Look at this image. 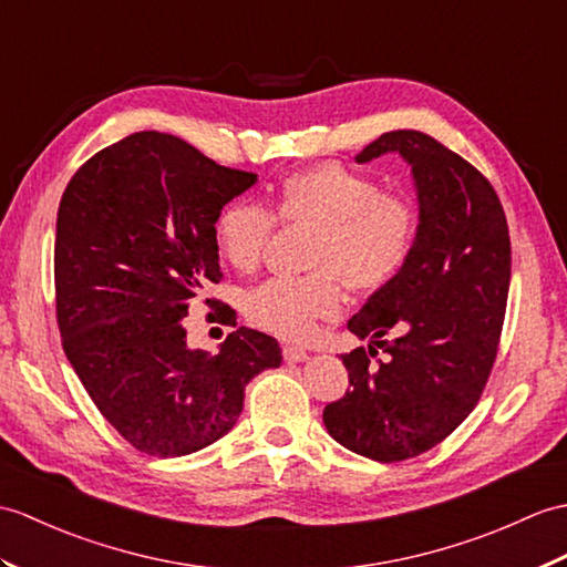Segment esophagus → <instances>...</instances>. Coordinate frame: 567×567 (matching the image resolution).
I'll return each instance as SVG.
<instances>
[{
	"label": "esophagus",
	"mask_w": 567,
	"mask_h": 567,
	"mask_svg": "<svg viewBox=\"0 0 567 567\" xmlns=\"http://www.w3.org/2000/svg\"><path fill=\"white\" fill-rule=\"evenodd\" d=\"M282 358L287 364H297V362H307L309 360V352L295 348V346H285L282 348Z\"/></svg>",
	"instance_id": "34e87169"
}]
</instances>
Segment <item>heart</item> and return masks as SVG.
<instances>
[{
  "instance_id": "obj_1",
  "label": "heart",
  "mask_w": 567,
  "mask_h": 567,
  "mask_svg": "<svg viewBox=\"0 0 567 567\" xmlns=\"http://www.w3.org/2000/svg\"><path fill=\"white\" fill-rule=\"evenodd\" d=\"M275 215L285 224H311L316 234L305 278H272L246 299L256 326L305 340L323 319L340 311V284L352 292H372L396 278L417 234V209L411 197L384 193L370 176L340 164H319L287 176L275 193ZM275 229L266 207L231 200L215 219L219 256L234 270L254 272Z\"/></svg>"
}]
</instances>
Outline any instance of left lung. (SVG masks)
Masks as SVG:
<instances>
[{"mask_svg":"<svg viewBox=\"0 0 567 567\" xmlns=\"http://www.w3.org/2000/svg\"><path fill=\"white\" fill-rule=\"evenodd\" d=\"M411 166L417 234L396 278L348 321L370 346L340 354L350 389L323 408L328 434L381 464L432 450L476 408L493 370L509 292L505 209L481 171L417 130H393L354 156ZM384 361L371 362L375 348Z\"/></svg>","mask_w":567,"mask_h":567,"instance_id":"1","label":"left lung"}]
</instances>
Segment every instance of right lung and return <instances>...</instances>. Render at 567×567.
<instances>
[{
	"mask_svg": "<svg viewBox=\"0 0 567 567\" xmlns=\"http://www.w3.org/2000/svg\"><path fill=\"white\" fill-rule=\"evenodd\" d=\"M256 181L144 130L91 156L64 188L62 348L103 417L144 454L186 456L217 442L239 420L248 381L282 362L278 340L254 328L209 354L188 348L183 326L203 289L221 280L217 213ZM217 309L236 321L227 305Z\"/></svg>",
	"mask_w": 567,
	"mask_h": 567,
	"instance_id": "right-lung-1",
	"label": "right lung"
}]
</instances>
